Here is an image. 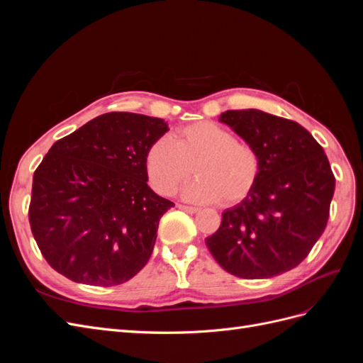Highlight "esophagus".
Returning a JSON list of instances; mask_svg holds the SVG:
<instances>
[{"label": "esophagus", "mask_w": 363, "mask_h": 363, "mask_svg": "<svg viewBox=\"0 0 363 363\" xmlns=\"http://www.w3.org/2000/svg\"><path fill=\"white\" fill-rule=\"evenodd\" d=\"M179 208H182V211L188 212V213H199L200 208L199 207H194V206H184V204H179Z\"/></svg>", "instance_id": "1"}]
</instances>
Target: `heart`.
<instances>
[{
  "label": "heart",
  "mask_w": 363,
  "mask_h": 363,
  "mask_svg": "<svg viewBox=\"0 0 363 363\" xmlns=\"http://www.w3.org/2000/svg\"><path fill=\"white\" fill-rule=\"evenodd\" d=\"M192 167L196 179L183 189L184 199L232 204L245 199L255 188L260 157L255 147L208 121L177 130L172 139H156L145 155L150 184L162 195L177 191L189 179Z\"/></svg>",
  "instance_id": "1"
}]
</instances>
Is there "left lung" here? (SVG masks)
Listing matches in <instances>:
<instances>
[{
    "instance_id": "8db88e82",
    "label": "left lung",
    "mask_w": 363,
    "mask_h": 363,
    "mask_svg": "<svg viewBox=\"0 0 363 363\" xmlns=\"http://www.w3.org/2000/svg\"><path fill=\"white\" fill-rule=\"evenodd\" d=\"M259 152L255 188L225 208L206 245L227 272L269 279L295 268L327 225L335 175L323 147L298 123L245 108L219 115Z\"/></svg>"
}]
</instances>
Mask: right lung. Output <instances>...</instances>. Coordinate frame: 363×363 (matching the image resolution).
<instances>
[{
  "mask_svg": "<svg viewBox=\"0 0 363 363\" xmlns=\"http://www.w3.org/2000/svg\"><path fill=\"white\" fill-rule=\"evenodd\" d=\"M164 119L111 112L54 144L33 175L30 225L50 265L75 283L115 286L147 265L174 203L147 184L145 155Z\"/></svg>",
  "mask_w": 363,
  "mask_h": 363,
  "instance_id": "obj_1",
  "label": "right lung"
}]
</instances>
